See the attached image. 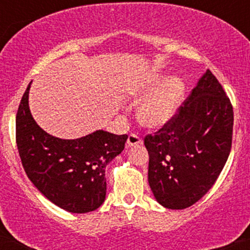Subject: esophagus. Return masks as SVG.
Masks as SVG:
<instances>
[{
  "label": "esophagus",
  "mask_w": 250,
  "mask_h": 250,
  "mask_svg": "<svg viewBox=\"0 0 250 250\" xmlns=\"http://www.w3.org/2000/svg\"><path fill=\"white\" fill-rule=\"evenodd\" d=\"M142 144V140L139 138L136 134H130L129 136H128V140H127V147H131V146H136V145H140Z\"/></svg>",
  "instance_id": "esophagus-1"
}]
</instances>
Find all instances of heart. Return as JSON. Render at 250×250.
<instances>
[{
  "instance_id": "obj_1",
  "label": "heart",
  "mask_w": 250,
  "mask_h": 250,
  "mask_svg": "<svg viewBox=\"0 0 250 250\" xmlns=\"http://www.w3.org/2000/svg\"><path fill=\"white\" fill-rule=\"evenodd\" d=\"M185 83L179 77L150 73L131 89L135 101L146 100L140 105L139 121L148 128H160L177 115L185 96Z\"/></svg>"
}]
</instances>
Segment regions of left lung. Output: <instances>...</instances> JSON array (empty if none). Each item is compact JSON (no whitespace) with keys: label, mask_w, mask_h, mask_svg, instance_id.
<instances>
[{"label":"left lung","mask_w":250,"mask_h":250,"mask_svg":"<svg viewBox=\"0 0 250 250\" xmlns=\"http://www.w3.org/2000/svg\"><path fill=\"white\" fill-rule=\"evenodd\" d=\"M232 125L229 97L207 70L173 119L145 138L148 183L159 204L186 209L212 188L231 149Z\"/></svg>","instance_id":"1"}]
</instances>
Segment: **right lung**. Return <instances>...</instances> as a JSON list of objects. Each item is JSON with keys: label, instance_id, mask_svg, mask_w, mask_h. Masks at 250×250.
I'll use <instances>...</instances> for the list:
<instances>
[{"label": "right lung", "instance_id": "1", "mask_svg": "<svg viewBox=\"0 0 250 250\" xmlns=\"http://www.w3.org/2000/svg\"><path fill=\"white\" fill-rule=\"evenodd\" d=\"M31 83L16 114V145L27 177L48 201L68 212L96 210L105 199V167L125 149L128 135L104 130L75 140L49 135L29 110Z\"/></svg>", "mask_w": 250, "mask_h": 250}]
</instances>
